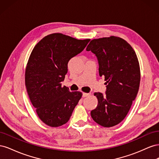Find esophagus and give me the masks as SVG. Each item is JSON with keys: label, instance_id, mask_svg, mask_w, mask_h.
Masks as SVG:
<instances>
[{"label": "esophagus", "instance_id": "34e87169", "mask_svg": "<svg viewBox=\"0 0 159 159\" xmlns=\"http://www.w3.org/2000/svg\"><path fill=\"white\" fill-rule=\"evenodd\" d=\"M89 95H90L89 93H83V97H84V98L88 97V96H89Z\"/></svg>", "mask_w": 159, "mask_h": 159}]
</instances>
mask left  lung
<instances>
[{"instance_id":"obj_1","label":"left lung","mask_w":159,"mask_h":159,"mask_svg":"<svg viewBox=\"0 0 159 159\" xmlns=\"http://www.w3.org/2000/svg\"><path fill=\"white\" fill-rule=\"evenodd\" d=\"M86 50L97 57L99 75L107 85L105 96L94 93L98 104L91 116L104 127L115 126L126 117L138 93L141 71L136 53L127 42L114 36L92 40Z\"/></svg>"}]
</instances>
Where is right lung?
Instances as JSON below:
<instances>
[{
  "instance_id": "add662e5",
  "label": "right lung",
  "mask_w": 159,
  "mask_h": 159,
  "mask_svg": "<svg viewBox=\"0 0 159 159\" xmlns=\"http://www.w3.org/2000/svg\"><path fill=\"white\" fill-rule=\"evenodd\" d=\"M89 39L78 40L61 33L43 38L32 50L25 71L30 102L42 122L52 127L69 121L82 96L62 86L71 57L82 52Z\"/></svg>"
}]
</instances>
